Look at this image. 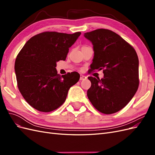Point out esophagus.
Returning <instances> with one entry per match:
<instances>
[{
    "mask_svg": "<svg viewBox=\"0 0 155 155\" xmlns=\"http://www.w3.org/2000/svg\"><path fill=\"white\" fill-rule=\"evenodd\" d=\"M86 79H87V77L85 76H83V75H81L80 80H85Z\"/></svg>",
    "mask_w": 155,
    "mask_h": 155,
    "instance_id": "obj_1",
    "label": "esophagus"
}]
</instances>
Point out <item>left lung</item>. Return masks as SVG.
<instances>
[{"instance_id": "1", "label": "left lung", "mask_w": 155, "mask_h": 155, "mask_svg": "<svg viewBox=\"0 0 155 155\" xmlns=\"http://www.w3.org/2000/svg\"><path fill=\"white\" fill-rule=\"evenodd\" d=\"M93 45L94 58L89 71L103 69L104 76L88 77L91 87L88 98L96 109L106 114L122 109L139 85V61L133 46L115 32L97 29L84 34Z\"/></svg>"}]
</instances>
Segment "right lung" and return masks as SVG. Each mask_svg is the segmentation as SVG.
Masks as SVG:
<instances>
[{
    "label": "right lung",
    "mask_w": 155,
    "mask_h": 155,
    "mask_svg": "<svg viewBox=\"0 0 155 155\" xmlns=\"http://www.w3.org/2000/svg\"><path fill=\"white\" fill-rule=\"evenodd\" d=\"M80 35L41 33L28 41L17 55L15 72L18 90L36 110L48 112L58 109L66 100L70 88L79 81L77 72L61 76L55 67L59 61L66 59L69 48Z\"/></svg>",
    "instance_id": "add662e5"
}]
</instances>
